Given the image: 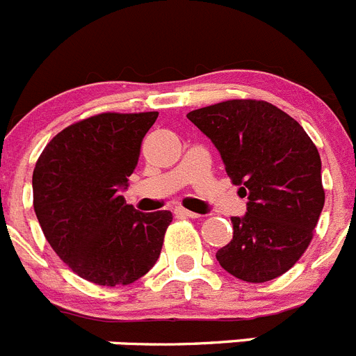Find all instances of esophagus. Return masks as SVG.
Masks as SVG:
<instances>
[{"label":"esophagus","instance_id":"obj_1","mask_svg":"<svg viewBox=\"0 0 356 356\" xmlns=\"http://www.w3.org/2000/svg\"><path fill=\"white\" fill-rule=\"evenodd\" d=\"M175 212L178 213V216H181V217H191V219H196V217H200V213H196V212H191V210L184 209V207H176V209H175Z\"/></svg>","mask_w":356,"mask_h":356}]
</instances>
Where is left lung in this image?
I'll return each instance as SVG.
<instances>
[{"label": "left lung", "instance_id": "1", "mask_svg": "<svg viewBox=\"0 0 356 356\" xmlns=\"http://www.w3.org/2000/svg\"><path fill=\"white\" fill-rule=\"evenodd\" d=\"M248 196L232 217L234 238L216 253L235 278L264 284L287 273L308 248L325 207L321 156L300 122L257 99H229L188 112Z\"/></svg>", "mask_w": 356, "mask_h": 356}]
</instances>
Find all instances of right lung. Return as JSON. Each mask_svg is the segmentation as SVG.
I'll use <instances>...</instances> for the list:
<instances>
[{
	"label": "right lung",
	"instance_id": "right-lung-1",
	"mask_svg": "<svg viewBox=\"0 0 356 356\" xmlns=\"http://www.w3.org/2000/svg\"><path fill=\"white\" fill-rule=\"evenodd\" d=\"M159 112L97 114L56 134L33 169V209L49 246L83 280L134 284L159 260L169 210L143 213L121 196Z\"/></svg>",
	"mask_w": 356,
	"mask_h": 356
}]
</instances>
